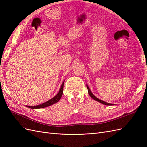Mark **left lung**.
I'll return each instance as SVG.
<instances>
[{"label": "left lung", "instance_id": "left-lung-1", "mask_svg": "<svg viewBox=\"0 0 147 147\" xmlns=\"http://www.w3.org/2000/svg\"><path fill=\"white\" fill-rule=\"evenodd\" d=\"M86 87H87V89H88V94H89V95H90V96L91 97V98H92V99H93L95 100H96V101H97V102H100V103H101V104H104V105H113V104H112L107 103V102H104V101L102 100H100V99H99L97 98V97H96V96H95L94 94H93L91 92V90H90V88H89V87H88V86L87 85V84H86Z\"/></svg>", "mask_w": 147, "mask_h": 147}]
</instances>
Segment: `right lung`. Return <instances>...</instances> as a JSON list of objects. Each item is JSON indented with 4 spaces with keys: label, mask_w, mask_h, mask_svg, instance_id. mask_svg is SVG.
Returning a JSON list of instances; mask_svg holds the SVG:
<instances>
[{
    "label": "right lung",
    "mask_w": 147,
    "mask_h": 147,
    "mask_svg": "<svg viewBox=\"0 0 147 147\" xmlns=\"http://www.w3.org/2000/svg\"><path fill=\"white\" fill-rule=\"evenodd\" d=\"M63 88H64V82L62 84V85L61 86L60 90L59 91V92L54 97H53L52 99H50L49 100L44 102L43 104H40L38 105H36V106H26L30 108V109H42V108H44V107H48L50 105H51L54 104H56V102H58L60 99L61 97L63 96Z\"/></svg>",
    "instance_id": "obj_1"
}]
</instances>
